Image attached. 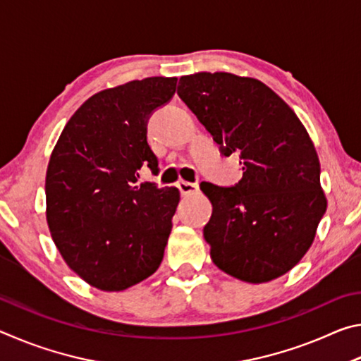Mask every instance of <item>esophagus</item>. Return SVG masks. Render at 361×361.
Returning <instances> with one entry per match:
<instances>
[{
    "label": "esophagus",
    "instance_id": "34e87169",
    "mask_svg": "<svg viewBox=\"0 0 361 361\" xmlns=\"http://www.w3.org/2000/svg\"><path fill=\"white\" fill-rule=\"evenodd\" d=\"M176 188L180 189L181 195L194 194V192H197V189H199L197 185H192V183H188V181H178L176 183Z\"/></svg>",
    "mask_w": 361,
    "mask_h": 361
}]
</instances>
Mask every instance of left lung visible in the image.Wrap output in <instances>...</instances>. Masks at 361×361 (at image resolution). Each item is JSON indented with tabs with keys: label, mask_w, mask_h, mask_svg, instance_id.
<instances>
[{
	"label": "left lung",
	"mask_w": 361,
	"mask_h": 361,
	"mask_svg": "<svg viewBox=\"0 0 361 361\" xmlns=\"http://www.w3.org/2000/svg\"><path fill=\"white\" fill-rule=\"evenodd\" d=\"M180 99L224 156L239 152L243 176L232 188H200L212 202L204 237L229 276L264 283L291 271L326 212L320 161L295 111L258 79L232 73L181 76Z\"/></svg>",
	"instance_id": "1"
}]
</instances>
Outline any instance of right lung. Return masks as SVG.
Returning <instances> with one entry per match:
<instances>
[{
  "instance_id": "obj_1",
  "label": "right lung",
  "mask_w": 361,
  "mask_h": 361,
  "mask_svg": "<svg viewBox=\"0 0 361 361\" xmlns=\"http://www.w3.org/2000/svg\"><path fill=\"white\" fill-rule=\"evenodd\" d=\"M176 90V78L152 76L105 89L66 122L46 172V219L73 272L102 291L148 279L164 258L176 188L138 185L157 167L146 124Z\"/></svg>"
}]
</instances>
